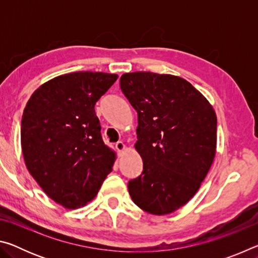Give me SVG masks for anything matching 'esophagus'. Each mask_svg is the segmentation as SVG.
Wrapping results in <instances>:
<instances>
[{"instance_id": "esophagus-1", "label": "esophagus", "mask_w": 258, "mask_h": 258, "mask_svg": "<svg viewBox=\"0 0 258 258\" xmlns=\"http://www.w3.org/2000/svg\"><path fill=\"white\" fill-rule=\"evenodd\" d=\"M115 147H116V149H117V151H118V154H123V152L126 150V146H125V143L124 142H121V141H118L115 145Z\"/></svg>"}]
</instances>
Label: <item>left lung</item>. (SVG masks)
<instances>
[{
	"mask_svg": "<svg viewBox=\"0 0 258 258\" xmlns=\"http://www.w3.org/2000/svg\"><path fill=\"white\" fill-rule=\"evenodd\" d=\"M119 83L138 111L134 147L143 161L128 182L131 198L147 213L171 214L196 195L215 158V110L182 77L135 72Z\"/></svg>",
	"mask_w": 258,
	"mask_h": 258,
	"instance_id": "left-lung-1",
	"label": "left lung"
}]
</instances>
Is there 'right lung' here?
I'll list each match as a JSON object with an SVG mask.
<instances>
[{
  "label": "right lung",
  "mask_w": 258,
  "mask_h": 258,
  "mask_svg": "<svg viewBox=\"0 0 258 258\" xmlns=\"http://www.w3.org/2000/svg\"><path fill=\"white\" fill-rule=\"evenodd\" d=\"M118 75L76 72L52 78L29 98L21 119L26 167L49 197L68 209L93 200L112 171L94 110Z\"/></svg>",
  "instance_id": "1"
}]
</instances>
